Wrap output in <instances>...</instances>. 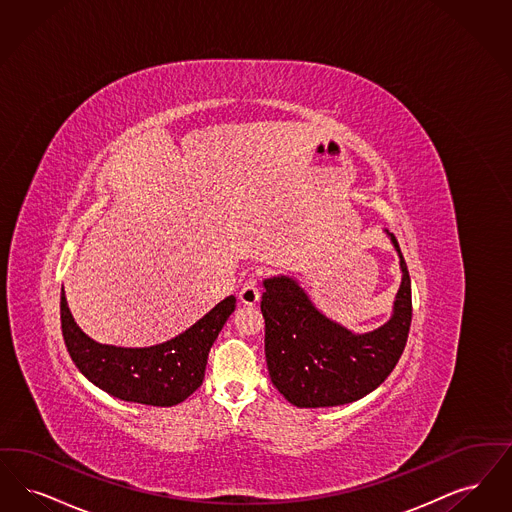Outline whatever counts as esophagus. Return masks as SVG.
Here are the masks:
<instances>
[{"label":"esophagus","mask_w":512,"mask_h":512,"mask_svg":"<svg viewBox=\"0 0 512 512\" xmlns=\"http://www.w3.org/2000/svg\"><path fill=\"white\" fill-rule=\"evenodd\" d=\"M239 300L245 306H256L260 300V290H258V281L256 277H248L243 287L239 290Z\"/></svg>","instance_id":"1"}]
</instances>
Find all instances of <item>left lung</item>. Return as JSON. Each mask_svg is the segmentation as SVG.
Listing matches in <instances>:
<instances>
[{
	"instance_id": "8db88e82",
	"label": "left lung",
	"mask_w": 512,
	"mask_h": 512,
	"mask_svg": "<svg viewBox=\"0 0 512 512\" xmlns=\"http://www.w3.org/2000/svg\"><path fill=\"white\" fill-rule=\"evenodd\" d=\"M400 254L401 287L392 319L377 331L350 333L313 308L289 277L264 281L267 371L275 388L296 407H334L373 392L400 361L411 327V279Z\"/></svg>"
}]
</instances>
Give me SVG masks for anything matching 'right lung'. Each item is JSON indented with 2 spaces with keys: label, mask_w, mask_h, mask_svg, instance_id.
I'll use <instances>...</instances> for the list:
<instances>
[{
  "label": "right lung",
  "mask_w": 512,
  "mask_h": 512,
  "mask_svg": "<svg viewBox=\"0 0 512 512\" xmlns=\"http://www.w3.org/2000/svg\"><path fill=\"white\" fill-rule=\"evenodd\" d=\"M235 302V296H227L191 329L164 344L116 348L97 344L80 331L61 289V329L72 361L95 386L118 400L172 407L202 384L208 352Z\"/></svg>",
  "instance_id": "1"
}]
</instances>
